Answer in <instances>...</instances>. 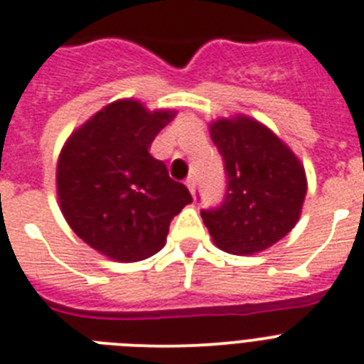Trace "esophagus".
Masks as SVG:
<instances>
[{
  "label": "esophagus",
  "instance_id": "obj_1",
  "mask_svg": "<svg viewBox=\"0 0 364 364\" xmlns=\"http://www.w3.org/2000/svg\"><path fill=\"white\" fill-rule=\"evenodd\" d=\"M185 185H187L188 187V191L192 192V196H194V194H196V179H194V177H188L187 181H185Z\"/></svg>",
  "mask_w": 364,
  "mask_h": 364
}]
</instances>
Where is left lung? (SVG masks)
<instances>
[{
	"instance_id": "obj_1",
	"label": "left lung",
	"mask_w": 364,
	"mask_h": 364,
	"mask_svg": "<svg viewBox=\"0 0 364 364\" xmlns=\"http://www.w3.org/2000/svg\"><path fill=\"white\" fill-rule=\"evenodd\" d=\"M209 134L224 159L228 188L220 208L202 211L203 224L224 252H264L299 220L305 166L269 127L249 115L211 121Z\"/></svg>"
}]
</instances>
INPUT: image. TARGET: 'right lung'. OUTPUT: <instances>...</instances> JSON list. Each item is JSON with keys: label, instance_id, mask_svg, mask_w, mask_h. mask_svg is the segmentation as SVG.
<instances>
[{"label": "right lung", "instance_id": "obj_1", "mask_svg": "<svg viewBox=\"0 0 364 364\" xmlns=\"http://www.w3.org/2000/svg\"><path fill=\"white\" fill-rule=\"evenodd\" d=\"M176 115L134 99L114 100L61 147L59 209L73 232L106 258L131 264L156 254L166 245L170 220L192 202L188 188L149 153Z\"/></svg>", "mask_w": 364, "mask_h": 364}]
</instances>
